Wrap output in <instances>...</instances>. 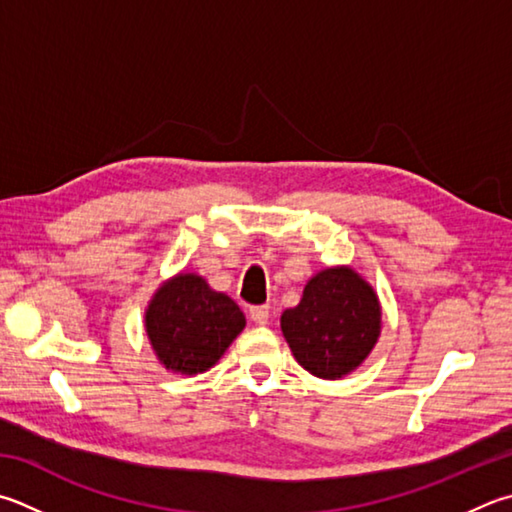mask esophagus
<instances>
[{
    "instance_id": "1",
    "label": "esophagus",
    "mask_w": 512,
    "mask_h": 512,
    "mask_svg": "<svg viewBox=\"0 0 512 512\" xmlns=\"http://www.w3.org/2000/svg\"><path fill=\"white\" fill-rule=\"evenodd\" d=\"M250 320H253L255 324H268V306H253L250 309Z\"/></svg>"
}]
</instances>
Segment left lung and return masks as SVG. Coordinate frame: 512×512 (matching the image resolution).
Listing matches in <instances>:
<instances>
[{
	"label": "left lung",
	"mask_w": 512,
	"mask_h": 512,
	"mask_svg": "<svg viewBox=\"0 0 512 512\" xmlns=\"http://www.w3.org/2000/svg\"><path fill=\"white\" fill-rule=\"evenodd\" d=\"M380 302L351 266L315 273L302 300L282 313V333L295 360L324 380L358 369L380 336Z\"/></svg>",
	"instance_id": "1"
}]
</instances>
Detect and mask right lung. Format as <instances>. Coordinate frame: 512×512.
<instances>
[{"label":"right lung","instance_id":"obj_1","mask_svg":"<svg viewBox=\"0 0 512 512\" xmlns=\"http://www.w3.org/2000/svg\"><path fill=\"white\" fill-rule=\"evenodd\" d=\"M244 327L239 306L194 273L163 282L145 311V331L156 358L183 376L217 365Z\"/></svg>","mask_w":512,"mask_h":512}]
</instances>
